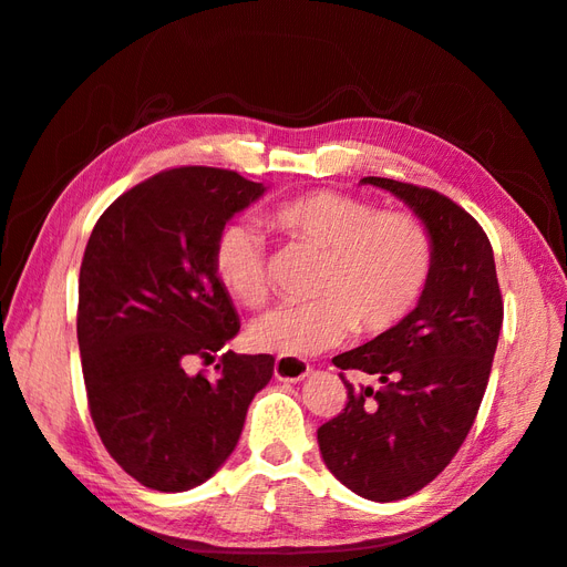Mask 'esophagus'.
I'll list each match as a JSON object with an SVG mask.
<instances>
[{
    "label": "esophagus",
    "instance_id": "obj_1",
    "mask_svg": "<svg viewBox=\"0 0 567 567\" xmlns=\"http://www.w3.org/2000/svg\"><path fill=\"white\" fill-rule=\"evenodd\" d=\"M274 373L280 382H301L303 378L310 375V363L299 357L280 354V357H276Z\"/></svg>",
    "mask_w": 567,
    "mask_h": 567
}]
</instances>
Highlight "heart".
<instances>
[{"label":"heart","instance_id":"b5f03b06","mask_svg":"<svg viewBox=\"0 0 567 567\" xmlns=\"http://www.w3.org/2000/svg\"><path fill=\"white\" fill-rule=\"evenodd\" d=\"M266 219L287 243L322 255V264L312 303L278 308L252 324L257 348L287 357L315 354L336 348L354 329L371 338L389 333L420 306L433 274L435 245L416 215L380 210L359 196L319 189L278 204ZM213 268L238 303H268L266 245L248 225L219 231Z\"/></svg>","mask_w":567,"mask_h":567}]
</instances>
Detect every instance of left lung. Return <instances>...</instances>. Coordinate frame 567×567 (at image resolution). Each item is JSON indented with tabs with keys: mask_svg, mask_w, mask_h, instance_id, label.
<instances>
[{
	"mask_svg": "<svg viewBox=\"0 0 567 567\" xmlns=\"http://www.w3.org/2000/svg\"><path fill=\"white\" fill-rule=\"evenodd\" d=\"M431 229L435 261L420 306L401 327L333 357L348 389L344 410L317 429L329 471L354 494L391 503L433 482L471 431L491 375L503 297L491 243L450 196L368 176ZM344 370L375 377L354 388Z\"/></svg>",
	"mask_w": 567,
	"mask_h": 567,
	"instance_id": "8db88e82",
	"label": "left lung"
}]
</instances>
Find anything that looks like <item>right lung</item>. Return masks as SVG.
<instances>
[{"instance_id":"right-lung-1","label":"right lung","mask_w":567,"mask_h":567,"mask_svg":"<svg viewBox=\"0 0 567 567\" xmlns=\"http://www.w3.org/2000/svg\"><path fill=\"white\" fill-rule=\"evenodd\" d=\"M264 194L229 168H166L102 213L79 278L87 408L115 463L147 488L204 484L234 452L270 354L223 352L240 324L213 250L227 219Z\"/></svg>"}]
</instances>
